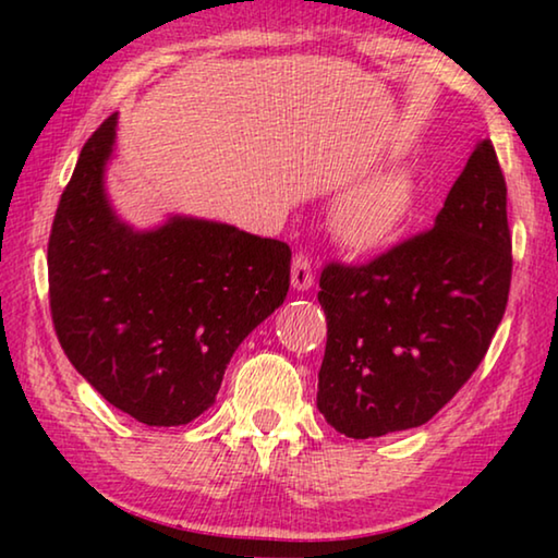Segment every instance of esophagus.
I'll return each instance as SVG.
<instances>
[{
  "mask_svg": "<svg viewBox=\"0 0 558 558\" xmlns=\"http://www.w3.org/2000/svg\"><path fill=\"white\" fill-rule=\"evenodd\" d=\"M290 280H292V288H295V290H310L315 286L313 266H310V258L305 256V253H298L295 260H292Z\"/></svg>",
  "mask_w": 558,
  "mask_h": 558,
  "instance_id": "34e87169",
  "label": "esophagus"
}]
</instances>
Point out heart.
<instances>
[{"instance_id": "heart-1", "label": "heart", "mask_w": 558, "mask_h": 558, "mask_svg": "<svg viewBox=\"0 0 558 558\" xmlns=\"http://www.w3.org/2000/svg\"><path fill=\"white\" fill-rule=\"evenodd\" d=\"M418 199V179L409 165L376 169L337 202L332 231L347 251L374 253L389 245Z\"/></svg>"}]
</instances>
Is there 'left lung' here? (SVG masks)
I'll return each mask as SVG.
<instances>
[{
    "instance_id": "obj_1",
    "label": "left lung",
    "mask_w": 558,
    "mask_h": 558,
    "mask_svg": "<svg viewBox=\"0 0 558 558\" xmlns=\"http://www.w3.org/2000/svg\"><path fill=\"white\" fill-rule=\"evenodd\" d=\"M509 280L507 184L480 140L430 231L366 266L323 270L317 409L329 426L364 440L430 421L483 362Z\"/></svg>"
}]
</instances>
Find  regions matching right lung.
<instances>
[{
  "label": "right lung",
  "mask_w": 558,
  "mask_h": 558,
  "mask_svg": "<svg viewBox=\"0 0 558 558\" xmlns=\"http://www.w3.org/2000/svg\"><path fill=\"white\" fill-rule=\"evenodd\" d=\"M116 132L112 112L56 209L53 327L108 403L147 426H184L211 409L235 349L286 300L290 248L196 216L155 229L122 221L106 189Z\"/></svg>",
  "instance_id": "1"
}]
</instances>
